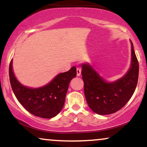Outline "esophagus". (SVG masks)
I'll use <instances>...</instances> for the list:
<instances>
[{
  "mask_svg": "<svg viewBox=\"0 0 147 147\" xmlns=\"http://www.w3.org/2000/svg\"><path fill=\"white\" fill-rule=\"evenodd\" d=\"M81 72H82V69L80 68H77V75L79 77L81 75Z\"/></svg>",
  "mask_w": 147,
  "mask_h": 147,
  "instance_id": "esophagus-1",
  "label": "esophagus"
}]
</instances>
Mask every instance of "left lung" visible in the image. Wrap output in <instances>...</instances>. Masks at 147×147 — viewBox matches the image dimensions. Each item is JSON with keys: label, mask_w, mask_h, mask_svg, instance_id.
Masks as SVG:
<instances>
[{"label": "left lung", "mask_w": 147, "mask_h": 147, "mask_svg": "<svg viewBox=\"0 0 147 147\" xmlns=\"http://www.w3.org/2000/svg\"><path fill=\"white\" fill-rule=\"evenodd\" d=\"M131 65L127 72L114 82H107L88 63H82L84 95L90 109L106 115L117 112L131 99L137 86L139 64L132 41Z\"/></svg>", "instance_id": "obj_1"}]
</instances>
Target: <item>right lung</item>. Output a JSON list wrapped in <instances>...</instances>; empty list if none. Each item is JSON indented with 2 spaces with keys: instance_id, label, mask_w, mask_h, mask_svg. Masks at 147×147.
<instances>
[{
  "instance_id": "add662e5",
  "label": "right lung",
  "mask_w": 147,
  "mask_h": 147,
  "mask_svg": "<svg viewBox=\"0 0 147 147\" xmlns=\"http://www.w3.org/2000/svg\"><path fill=\"white\" fill-rule=\"evenodd\" d=\"M9 80L18 101L28 112L41 118H52L61 111L65 102L69 84L77 75V69L72 67L68 72L58 74L46 85L38 88L25 86L15 77L12 59L9 64Z\"/></svg>"
}]
</instances>
